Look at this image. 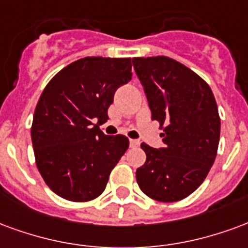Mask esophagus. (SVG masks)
Returning <instances> with one entry per match:
<instances>
[{"label": "esophagus", "instance_id": "1", "mask_svg": "<svg viewBox=\"0 0 248 248\" xmlns=\"http://www.w3.org/2000/svg\"><path fill=\"white\" fill-rule=\"evenodd\" d=\"M129 145H131V148H137L140 145V141L139 140H129Z\"/></svg>", "mask_w": 248, "mask_h": 248}]
</instances>
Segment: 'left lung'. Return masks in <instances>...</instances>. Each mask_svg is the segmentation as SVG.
<instances>
[{"label": "left lung", "mask_w": 248, "mask_h": 248, "mask_svg": "<svg viewBox=\"0 0 248 248\" xmlns=\"http://www.w3.org/2000/svg\"><path fill=\"white\" fill-rule=\"evenodd\" d=\"M152 120L160 123L164 148L142 142L146 161L136 170L144 194L160 202L190 196L214 164L220 135L216 97L209 84L168 57L133 58Z\"/></svg>", "instance_id": "8db88e82"}]
</instances>
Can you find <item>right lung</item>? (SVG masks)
Segmentation results:
<instances>
[{
	"mask_svg": "<svg viewBox=\"0 0 248 248\" xmlns=\"http://www.w3.org/2000/svg\"><path fill=\"white\" fill-rule=\"evenodd\" d=\"M131 58L87 57L66 66L45 87L34 111L31 141L46 185L72 202L95 200L129 146L99 125L120 86L131 80Z\"/></svg>",
	"mask_w": 248,
	"mask_h": 248,
	"instance_id": "add662e5",
	"label": "right lung"
}]
</instances>
